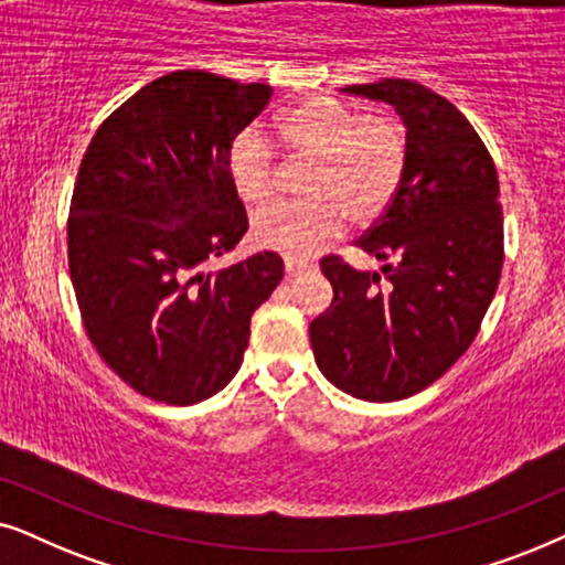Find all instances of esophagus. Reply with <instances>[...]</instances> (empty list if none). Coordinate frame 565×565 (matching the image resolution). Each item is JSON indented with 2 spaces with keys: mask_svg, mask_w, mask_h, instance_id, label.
<instances>
[{
  "mask_svg": "<svg viewBox=\"0 0 565 565\" xmlns=\"http://www.w3.org/2000/svg\"><path fill=\"white\" fill-rule=\"evenodd\" d=\"M307 268H310V266H307V263H302V260H295V258H287V260H284V270H287V276H289V278H295V276H299V274H305Z\"/></svg>",
  "mask_w": 565,
  "mask_h": 565,
  "instance_id": "34e87169",
  "label": "esophagus"
}]
</instances>
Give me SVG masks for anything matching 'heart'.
Returning <instances> with one entry per match:
<instances>
[{
  "label": "heart",
  "mask_w": 565,
  "mask_h": 565,
  "mask_svg": "<svg viewBox=\"0 0 565 565\" xmlns=\"http://www.w3.org/2000/svg\"><path fill=\"white\" fill-rule=\"evenodd\" d=\"M278 137L295 160L310 162L302 201L260 209L255 243L289 258H310L341 235L345 216L370 224L385 214L408 164V131L385 113H364L333 97H312L278 118ZM232 188L260 206L276 188V152L260 131L245 129L227 154Z\"/></svg>",
  "instance_id": "b5f03b06"
}]
</instances>
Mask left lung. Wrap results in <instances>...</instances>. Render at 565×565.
Returning a JSON list of instances; mask_svg holds the SVG:
<instances>
[{"label":"left lung","mask_w":565,"mask_h":565,"mask_svg":"<svg viewBox=\"0 0 565 565\" xmlns=\"http://www.w3.org/2000/svg\"><path fill=\"white\" fill-rule=\"evenodd\" d=\"M343 93L395 105L408 164L385 214L356 239L382 274L320 260L333 302L310 322L320 372L359 401L426 390L478 335L503 266L499 175L478 131L447 97L411 79Z\"/></svg>","instance_id":"1"}]
</instances>
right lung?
Segmentation results:
<instances>
[{"label": "right lung", "mask_w": 565, "mask_h": 565, "mask_svg": "<svg viewBox=\"0 0 565 565\" xmlns=\"http://www.w3.org/2000/svg\"><path fill=\"white\" fill-rule=\"evenodd\" d=\"M268 85L180 70L103 120L82 157L66 245L82 326L139 395L206 401L235 377L250 318L284 278L276 253L204 274L247 232L232 188V141Z\"/></svg>", "instance_id": "add662e5"}]
</instances>
